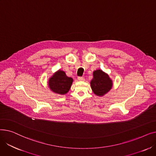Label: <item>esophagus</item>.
<instances>
[{
    "label": "esophagus",
    "mask_w": 156,
    "mask_h": 156,
    "mask_svg": "<svg viewBox=\"0 0 156 156\" xmlns=\"http://www.w3.org/2000/svg\"><path fill=\"white\" fill-rule=\"evenodd\" d=\"M78 80L79 81H85V78L84 77H78Z\"/></svg>",
    "instance_id": "obj_1"
}]
</instances>
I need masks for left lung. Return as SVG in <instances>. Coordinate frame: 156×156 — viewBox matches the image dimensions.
I'll return each instance as SVG.
<instances>
[{"mask_svg": "<svg viewBox=\"0 0 156 156\" xmlns=\"http://www.w3.org/2000/svg\"><path fill=\"white\" fill-rule=\"evenodd\" d=\"M112 86V80L108 73L100 69L93 72V78L90 81V87L93 92L97 96L102 97L107 94Z\"/></svg>", "mask_w": 156, "mask_h": 156, "instance_id": "left-lung-1", "label": "left lung"}]
</instances>
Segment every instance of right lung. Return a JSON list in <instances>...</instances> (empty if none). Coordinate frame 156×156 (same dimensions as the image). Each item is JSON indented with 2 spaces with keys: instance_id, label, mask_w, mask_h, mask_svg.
<instances>
[{
  "instance_id": "1",
  "label": "right lung",
  "mask_w": 156,
  "mask_h": 156,
  "mask_svg": "<svg viewBox=\"0 0 156 156\" xmlns=\"http://www.w3.org/2000/svg\"><path fill=\"white\" fill-rule=\"evenodd\" d=\"M73 82L71 77H68L65 71L59 69L48 78V86L54 93L65 95L69 92Z\"/></svg>"
}]
</instances>
